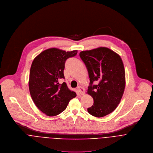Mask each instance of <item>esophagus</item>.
<instances>
[{
  "instance_id": "1",
  "label": "esophagus",
  "mask_w": 153,
  "mask_h": 153,
  "mask_svg": "<svg viewBox=\"0 0 153 153\" xmlns=\"http://www.w3.org/2000/svg\"><path fill=\"white\" fill-rule=\"evenodd\" d=\"M77 90H78V92L79 93L80 95H83L84 94V88H82V87H81V86H78V87H77Z\"/></svg>"
}]
</instances>
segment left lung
<instances>
[{"label":"left lung","mask_w":153,"mask_h":153,"mask_svg":"<svg viewBox=\"0 0 153 153\" xmlns=\"http://www.w3.org/2000/svg\"><path fill=\"white\" fill-rule=\"evenodd\" d=\"M79 56L90 78L87 94L94 101L87 111L94 116L104 117L116 109L124 94L126 74L123 60L117 53L104 47L81 51ZM94 82L97 84L94 85Z\"/></svg>","instance_id":"1"}]
</instances>
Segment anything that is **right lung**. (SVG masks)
Here are the masks:
<instances>
[{
  "instance_id": "right-lung-1",
  "label": "right lung",
  "mask_w": 153,
  "mask_h": 153,
  "mask_svg": "<svg viewBox=\"0 0 153 153\" xmlns=\"http://www.w3.org/2000/svg\"><path fill=\"white\" fill-rule=\"evenodd\" d=\"M78 51L66 52L51 48L41 52L33 60L30 69L29 88L30 96L37 108L49 116L63 111L69 101L76 96L66 83L64 69L68 58L77 54Z\"/></svg>"
}]
</instances>
